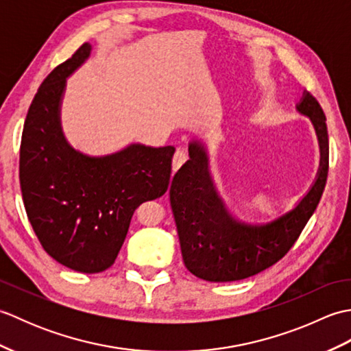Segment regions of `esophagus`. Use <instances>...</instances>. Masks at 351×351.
<instances>
[{
	"label": "esophagus",
	"mask_w": 351,
	"mask_h": 351,
	"mask_svg": "<svg viewBox=\"0 0 351 351\" xmlns=\"http://www.w3.org/2000/svg\"><path fill=\"white\" fill-rule=\"evenodd\" d=\"M187 158H189L187 154H185L182 149H178V151L175 152V155H173V160H171V169L176 171L178 169L182 166L185 161H187Z\"/></svg>",
	"instance_id": "esophagus-1"
}]
</instances>
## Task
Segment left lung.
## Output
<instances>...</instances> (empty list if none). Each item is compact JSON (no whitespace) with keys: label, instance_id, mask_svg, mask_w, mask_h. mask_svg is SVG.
Wrapping results in <instances>:
<instances>
[{"label":"left lung","instance_id":"1","mask_svg":"<svg viewBox=\"0 0 351 351\" xmlns=\"http://www.w3.org/2000/svg\"><path fill=\"white\" fill-rule=\"evenodd\" d=\"M297 110L314 123L322 151L319 170L299 205L265 225H245L229 214L208 171L204 145L196 140L190 143V160L176 171L169 195L184 264L197 278L232 282L271 267L293 247L317 210L329 173L326 114L311 93H303Z\"/></svg>","mask_w":351,"mask_h":351}]
</instances>
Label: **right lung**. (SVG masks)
Listing matches in <instances>:
<instances>
[{
  "label": "right lung",
  "instance_id": "1",
  "mask_svg": "<svg viewBox=\"0 0 351 351\" xmlns=\"http://www.w3.org/2000/svg\"><path fill=\"white\" fill-rule=\"evenodd\" d=\"M83 43L43 80L24 123L19 181L28 220L57 263L81 273L114 264L134 211L167 191L173 146L134 143L88 156L66 141L60 102L66 78L90 56Z\"/></svg>",
  "mask_w": 351,
  "mask_h": 351
}]
</instances>
